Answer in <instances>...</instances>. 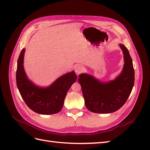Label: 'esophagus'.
Returning <instances> with one entry per match:
<instances>
[{"mask_svg":"<svg viewBox=\"0 0 150 150\" xmlns=\"http://www.w3.org/2000/svg\"><path fill=\"white\" fill-rule=\"evenodd\" d=\"M84 71V68L81 65H78V66H76L75 67V71L76 72L77 75L80 74L82 71Z\"/></svg>","mask_w":150,"mask_h":150,"instance_id":"1","label":"esophagus"}]
</instances>
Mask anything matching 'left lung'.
I'll return each instance as SVG.
<instances>
[{
    "instance_id": "1",
    "label": "left lung",
    "mask_w": 150,
    "mask_h": 150,
    "mask_svg": "<svg viewBox=\"0 0 150 150\" xmlns=\"http://www.w3.org/2000/svg\"><path fill=\"white\" fill-rule=\"evenodd\" d=\"M124 54V64L120 74L113 81L103 82L91 75H79L82 95L88 110L96 113H110L125 104L134 85L135 73L132 59L123 44H119Z\"/></svg>"
}]
</instances>
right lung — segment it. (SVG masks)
<instances>
[{
    "label": "right lung",
    "instance_id": "add662e5",
    "mask_svg": "<svg viewBox=\"0 0 150 150\" xmlns=\"http://www.w3.org/2000/svg\"><path fill=\"white\" fill-rule=\"evenodd\" d=\"M25 48L22 50L17 60L16 81L17 88L27 106L42 115L59 113L62 110L67 92L77 80L74 71L63 75L50 86H37L29 80L24 68Z\"/></svg>",
    "mask_w": 150,
    "mask_h": 150
}]
</instances>
